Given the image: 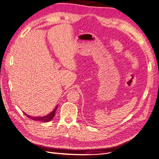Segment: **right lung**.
Wrapping results in <instances>:
<instances>
[{"label":"right lung","mask_w":159,"mask_h":159,"mask_svg":"<svg viewBox=\"0 0 159 159\" xmlns=\"http://www.w3.org/2000/svg\"><path fill=\"white\" fill-rule=\"evenodd\" d=\"M57 108V106L55 107V108L50 114H47V115H46L45 116H42V117H34V116L33 117V116L28 115V114L25 113H24V114L29 118V119H30L32 120H37V121H42V122H45V123H47V122H49L50 120H51L53 119L54 116L55 115V112H56Z\"/></svg>","instance_id":"obj_1"}]
</instances>
